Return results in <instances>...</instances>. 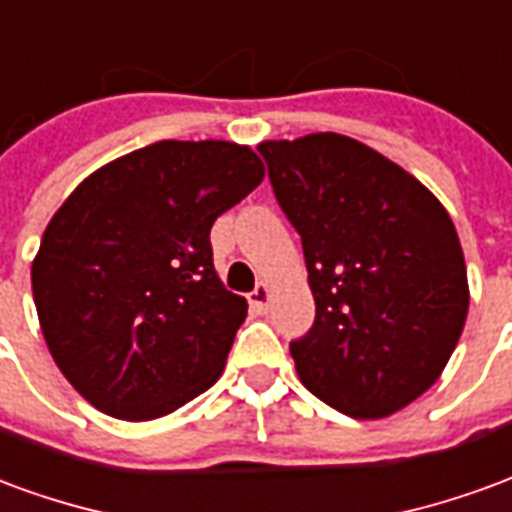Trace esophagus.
I'll use <instances>...</instances> for the list:
<instances>
[{"instance_id":"obj_1","label":"esophagus","mask_w":512,"mask_h":512,"mask_svg":"<svg viewBox=\"0 0 512 512\" xmlns=\"http://www.w3.org/2000/svg\"><path fill=\"white\" fill-rule=\"evenodd\" d=\"M249 304L255 312H268V304H271V285L268 282H260L255 288V293H249Z\"/></svg>"}]
</instances>
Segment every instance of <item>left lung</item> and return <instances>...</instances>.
<instances>
[{"instance_id":"1","label":"left lung","mask_w":512,"mask_h":512,"mask_svg":"<svg viewBox=\"0 0 512 512\" xmlns=\"http://www.w3.org/2000/svg\"><path fill=\"white\" fill-rule=\"evenodd\" d=\"M315 299L290 343L301 384L354 419H384L439 381L461 340L469 279L450 213L411 172L351 136L266 139Z\"/></svg>"}]
</instances>
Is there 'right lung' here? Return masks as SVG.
<instances>
[{"mask_svg":"<svg viewBox=\"0 0 512 512\" xmlns=\"http://www.w3.org/2000/svg\"><path fill=\"white\" fill-rule=\"evenodd\" d=\"M266 175L249 145L161 139L95 169L51 216L32 296L54 362L109 417H167L222 376L246 299L213 222Z\"/></svg>","mask_w":512,"mask_h":512,"instance_id":"right-lung-1","label":"right lung"}]
</instances>
